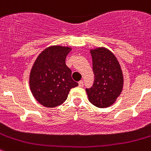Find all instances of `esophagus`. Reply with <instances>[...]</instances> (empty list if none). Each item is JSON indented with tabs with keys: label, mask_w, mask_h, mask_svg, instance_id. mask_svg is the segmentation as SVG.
Wrapping results in <instances>:
<instances>
[{
	"label": "esophagus",
	"mask_w": 151,
	"mask_h": 151,
	"mask_svg": "<svg viewBox=\"0 0 151 151\" xmlns=\"http://www.w3.org/2000/svg\"><path fill=\"white\" fill-rule=\"evenodd\" d=\"M78 86H79V87H81V88L83 87V86H84L83 81H79V82H78Z\"/></svg>",
	"instance_id": "obj_1"
}]
</instances>
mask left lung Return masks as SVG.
Here are the masks:
<instances>
[{
	"label": "left lung",
	"instance_id": "obj_1",
	"mask_svg": "<svg viewBox=\"0 0 151 151\" xmlns=\"http://www.w3.org/2000/svg\"><path fill=\"white\" fill-rule=\"evenodd\" d=\"M91 53L94 79L91 88H86L88 100L97 107H108L122 92V69L114 54L106 48L100 47Z\"/></svg>",
	"mask_w": 151,
	"mask_h": 151
}]
</instances>
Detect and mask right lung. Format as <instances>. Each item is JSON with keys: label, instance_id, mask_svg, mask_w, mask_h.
Returning <instances> with one entry per match:
<instances>
[{"label": "right lung", "instance_id": "right-lung-1", "mask_svg": "<svg viewBox=\"0 0 151 151\" xmlns=\"http://www.w3.org/2000/svg\"><path fill=\"white\" fill-rule=\"evenodd\" d=\"M70 50L66 47H49L41 52L33 65L30 88L35 98L43 106L55 107L62 104L70 89L78 86L65 63Z\"/></svg>", "mask_w": 151, "mask_h": 151}]
</instances>
